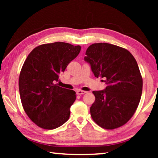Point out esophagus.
<instances>
[{
    "instance_id": "esophagus-1",
    "label": "esophagus",
    "mask_w": 158,
    "mask_h": 158,
    "mask_svg": "<svg viewBox=\"0 0 158 158\" xmlns=\"http://www.w3.org/2000/svg\"><path fill=\"white\" fill-rule=\"evenodd\" d=\"M85 93H87V92H86V91H84V90H77V94L78 95H83V94H85Z\"/></svg>"
}]
</instances>
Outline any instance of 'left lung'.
<instances>
[{"label": "left lung", "mask_w": 158, "mask_h": 158, "mask_svg": "<svg viewBox=\"0 0 158 158\" xmlns=\"http://www.w3.org/2000/svg\"><path fill=\"white\" fill-rule=\"evenodd\" d=\"M85 55L95 77L104 78L107 84L104 90L93 91V120L106 130L123 126L135 113L142 93L143 79L137 61L126 49L102 42L89 46Z\"/></svg>", "instance_id": "1"}]
</instances>
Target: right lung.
I'll return each instance as SVG.
<instances>
[{
    "instance_id": "add662e5",
    "label": "right lung",
    "mask_w": 158,
    "mask_h": 158,
    "mask_svg": "<svg viewBox=\"0 0 158 158\" xmlns=\"http://www.w3.org/2000/svg\"><path fill=\"white\" fill-rule=\"evenodd\" d=\"M79 45L66 42L39 45L21 68L19 89L26 114L37 126L53 130L68 121L76 93L58 86V75L80 52Z\"/></svg>"
}]
</instances>
